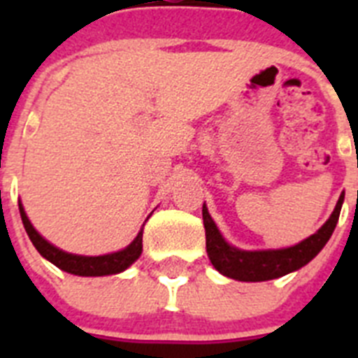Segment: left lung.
<instances>
[{
	"label": "left lung",
	"instance_id": "1",
	"mask_svg": "<svg viewBox=\"0 0 358 358\" xmlns=\"http://www.w3.org/2000/svg\"><path fill=\"white\" fill-rule=\"evenodd\" d=\"M343 202L344 194H341L330 218L308 238L290 248L258 249V251H245V249L231 245L218 231L206 204H202L208 258L218 273L236 281H268L285 276L297 268L305 267L327 245L339 220Z\"/></svg>",
	"mask_w": 358,
	"mask_h": 358
}]
</instances>
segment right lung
I'll return each instance as SVG.
<instances>
[{"label": "right lung", "instance_id": "1", "mask_svg": "<svg viewBox=\"0 0 358 358\" xmlns=\"http://www.w3.org/2000/svg\"><path fill=\"white\" fill-rule=\"evenodd\" d=\"M19 213H21L24 229H27L28 236H30L34 248L39 251V255L48 262H52L61 271L75 274V276H110V274H120L125 268L131 267L141 256V251H143V227H141L138 236L122 251L100 256H84L66 252L62 249L55 248L53 243H50L43 235H39V231L31 226L30 218L27 217V211H24L21 202H19Z\"/></svg>", "mask_w": 358, "mask_h": 358}]
</instances>
